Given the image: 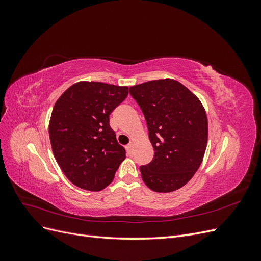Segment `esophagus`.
I'll return each mask as SVG.
<instances>
[{
  "label": "esophagus",
  "mask_w": 261,
  "mask_h": 261,
  "mask_svg": "<svg viewBox=\"0 0 261 261\" xmlns=\"http://www.w3.org/2000/svg\"><path fill=\"white\" fill-rule=\"evenodd\" d=\"M125 148H126V151H127V153H128L129 155H132L133 152H134V150H133V144H132V143L128 144Z\"/></svg>",
  "instance_id": "obj_1"
}]
</instances>
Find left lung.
Masks as SVG:
<instances>
[{
    "instance_id": "left-lung-1",
    "label": "left lung",
    "mask_w": 261,
    "mask_h": 261,
    "mask_svg": "<svg viewBox=\"0 0 261 261\" xmlns=\"http://www.w3.org/2000/svg\"><path fill=\"white\" fill-rule=\"evenodd\" d=\"M146 118L154 156L141 165L144 183L154 192L184 186L199 169L208 140V121L195 94L173 80L151 81L129 88Z\"/></svg>"
}]
</instances>
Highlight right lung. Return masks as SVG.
<instances>
[{"label":"right lung","mask_w":261,"mask_h":261,"mask_svg":"<svg viewBox=\"0 0 261 261\" xmlns=\"http://www.w3.org/2000/svg\"><path fill=\"white\" fill-rule=\"evenodd\" d=\"M127 94L128 87L81 82L55 103L49 125L51 146L74 185L99 192L113 180L126 155L110 126V114Z\"/></svg>","instance_id":"1"}]
</instances>
